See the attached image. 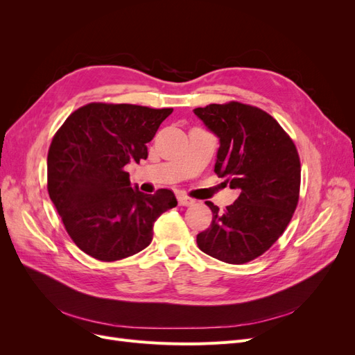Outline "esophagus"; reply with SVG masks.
<instances>
[{
    "label": "esophagus",
    "mask_w": 355,
    "mask_h": 355,
    "mask_svg": "<svg viewBox=\"0 0 355 355\" xmlns=\"http://www.w3.org/2000/svg\"><path fill=\"white\" fill-rule=\"evenodd\" d=\"M178 201L180 206H192V204H194V200L187 196H178Z\"/></svg>",
    "instance_id": "1"
}]
</instances>
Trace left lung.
<instances>
[{
    "instance_id": "1",
    "label": "left lung",
    "mask_w": 355,
    "mask_h": 355,
    "mask_svg": "<svg viewBox=\"0 0 355 355\" xmlns=\"http://www.w3.org/2000/svg\"><path fill=\"white\" fill-rule=\"evenodd\" d=\"M194 114L219 139L214 173L240 191L223 211L206 201L213 219L197 244L222 262H250L280 239L297 206L296 146L270 114L250 105L211 103Z\"/></svg>"
}]
</instances>
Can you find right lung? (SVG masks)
<instances>
[{"instance_id": "1", "label": "right lung", "mask_w": 355, "mask_h": 355, "mask_svg": "<svg viewBox=\"0 0 355 355\" xmlns=\"http://www.w3.org/2000/svg\"><path fill=\"white\" fill-rule=\"evenodd\" d=\"M173 112L137 105L89 103L55 135L47 189L72 241L94 259L112 262L153 241L155 220L178 206L170 189L144 194L124 167L146 159V144Z\"/></svg>"}]
</instances>
